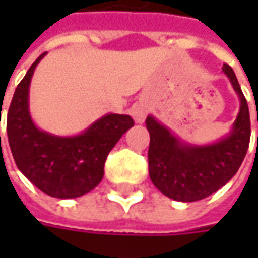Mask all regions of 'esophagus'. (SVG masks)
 <instances>
[{
	"instance_id": "obj_1",
	"label": "esophagus",
	"mask_w": 258,
	"mask_h": 258,
	"mask_svg": "<svg viewBox=\"0 0 258 258\" xmlns=\"http://www.w3.org/2000/svg\"><path fill=\"white\" fill-rule=\"evenodd\" d=\"M148 113H149V106L145 102H139L132 107V116H134L135 122H138V123H142L146 119Z\"/></svg>"
}]
</instances>
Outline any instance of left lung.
<instances>
[{"label": "left lung", "mask_w": 258, "mask_h": 258, "mask_svg": "<svg viewBox=\"0 0 258 258\" xmlns=\"http://www.w3.org/2000/svg\"><path fill=\"white\" fill-rule=\"evenodd\" d=\"M224 75L240 99V112L230 134L208 145L182 142L154 116L146 117L151 135L148 161L151 181L161 192L175 201L194 203L217 192L241 166L250 144L248 104L234 70L223 66Z\"/></svg>", "instance_id": "left-lung-1"}]
</instances>
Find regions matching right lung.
<instances>
[{"mask_svg":"<svg viewBox=\"0 0 258 258\" xmlns=\"http://www.w3.org/2000/svg\"><path fill=\"white\" fill-rule=\"evenodd\" d=\"M17 86L7 114V136L18 169L50 197L77 198L102 181L109 152L134 126L129 114L107 113L75 136H55L38 129L28 109L30 83L37 64Z\"/></svg>","mask_w":258,"mask_h":258,"instance_id":"add662e5","label":"right lung"}]
</instances>
